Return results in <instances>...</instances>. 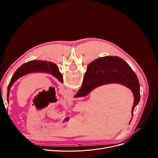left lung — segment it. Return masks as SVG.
Returning a JSON list of instances; mask_svg holds the SVG:
<instances>
[{
  "instance_id": "1",
  "label": "left lung",
  "mask_w": 158,
  "mask_h": 158,
  "mask_svg": "<svg viewBox=\"0 0 158 158\" xmlns=\"http://www.w3.org/2000/svg\"><path fill=\"white\" fill-rule=\"evenodd\" d=\"M42 72L47 73L56 77L60 82H63V78L61 73L59 72L57 66L50 62L43 60H31L22 64L15 71L12 76L10 83L7 87V101L9 102V96L10 89L13 84L20 77L31 73Z\"/></svg>"
}]
</instances>
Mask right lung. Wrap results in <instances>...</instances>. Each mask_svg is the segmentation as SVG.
Masks as SVG:
<instances>
[{
	"mask_svg": "<svg viewBox=\"0 0 158 158\" xmlns=\"http://www.w3.org/2000/svg\"><path fill=\"white\" fill-rule=\"evenodd\" d=\"M109 83H119L130 89L134 96L133 110L140 100V85L136 74L123 59L106 56L90 63L85 73L81 88L75 98L85 96L96 87Z\"/></svg>",
	"mask_w": 158,
	"mask_h": 158,
	"instance_id": "obj_1",
	"label": "right lung"
}]
</instances>
